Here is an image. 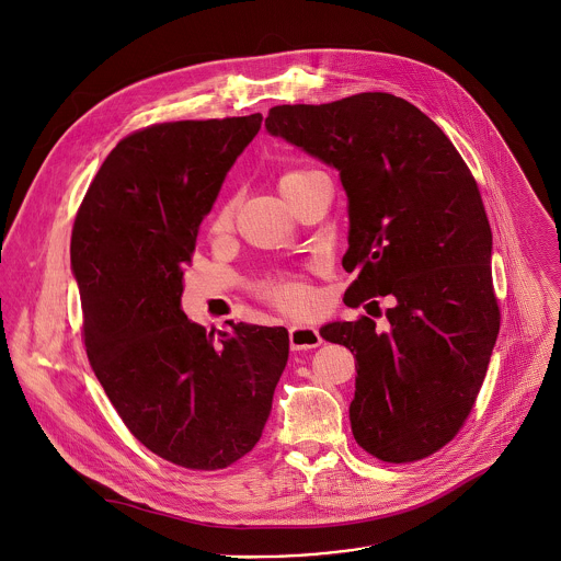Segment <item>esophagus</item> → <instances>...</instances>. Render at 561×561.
Masks as SVG:
<instances>
[{"label":"esophagus","instance_id":"34e87169","mask_svg":"<svg viewBox=\"0 0 561 561\" xmlns=\"http://www.w3.org/2000/svg\"><path fill=\"white\" fill-rule=\"evenodd\" d=\"M320 344H322V337L313 327H289V346H291V351L318 348Z\"/></svg>","mask_w":561,"mask_h":561}]
</instances>
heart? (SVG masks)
Listing matches in <instances>:
<instances>
[{"mask_svg": "<svg viewBox=\"0 0 561 561\" xmlns=\"http://www.w3.org/2000/svg\"><path fill=\"white\" fill-rule=\"evenodd\" d=\"M320 172H316V170H289L280 176L278 188L285 197H289L298 188L305 187ZM232 215H234L232 202H226V204L217 206L213 210V215L208 217L210 234H226L232 226ZM259 291L267 302H272L276 309H280L285 313L298 316V313H305L311 305V289L300 276H291V274L272 276L259 287Z\"/></svg>", "mask_w": 561, "mask_h": 561, "instance_id": "1", "label": "heart"}]
</instances>
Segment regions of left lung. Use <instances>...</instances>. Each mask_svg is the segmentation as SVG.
Returning a JSON list of instances; mask_svg holds the SVG:
<instances>
[{
	"instance_id": "1",
	"label": "left lung",
	"mask_w": 561,
	"mask_h": 561,
	"mask_svg": "<svg viewBox=\"0 0 561 561\" xmlns=\"http://www.w3.org/2000/svg\"><path fill=\"white\" fill-rule=\"evenodd\" d=\"M265 128L340 172L355 272L344 302L391 296L387 333L362 316L320 329L357 359L351 426L387 463L424 459L470 415L501 329L492 230L474 176L442 128L391 93L270 108Z\"/></svg>"
}]
</instances>
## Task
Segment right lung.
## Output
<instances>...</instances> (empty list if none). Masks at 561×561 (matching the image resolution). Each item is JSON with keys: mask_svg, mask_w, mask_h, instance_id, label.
<instances>
[{"mask_svg": "<svg viewBox=\"0 0 561 561\" xmlns=\"http://www.w3.org/2000/svg\"><path fill=\"white\" fill-rule=\"evenodd\" d=\"M261 122L187 119L128 135L71 230L91 368L128 431L188 470L228 468L256 446L289 357L283 327L206 331L181 309L199 221Z\"/></svg>", "mask_w": 561, "mask_h": 561, "instance_id": "add662e5", "label": "right lung"}]
</instances>
